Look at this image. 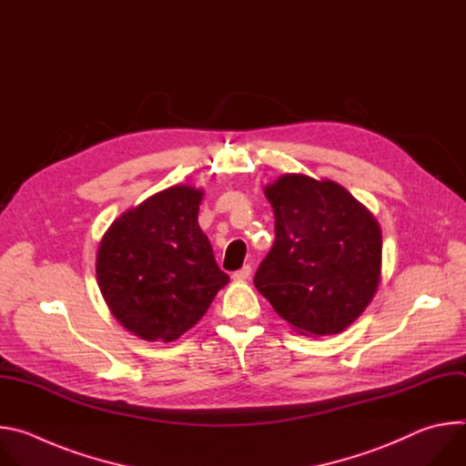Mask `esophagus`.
Returning <instances> with one entry per match:
<instances>
[{
  "instance_id": "34e87169",
  "label": "esophagus",
  "mask_w": 466,
  "mask_h": 466,
  "mask_svg": "<svg viewBox=\"0 0 466 466\" xmlns=\"http://www.w3.org/2000/svg\"><path fill=\"white\" fill-rule=\"evenodd\" d=\"M250 273H252V268H250V265H243L241 269H238V271L232 275V279L241 282V280H247V279L250 277Z\"/></svg>"
}]
</instances>
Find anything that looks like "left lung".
Returning a JSON list of instances; mask_svg holds the SVG:
<instances>
[{
    "instance_id": "obj_1",
    "label": "left lung",
    "mask_w": 466,
    "mask_h": 466,
    "mask_svg": "<svg viewBox=\"0 0 466 466\" xmlns=\"http://www.w3.org/2000/svg\"><path fill=\"white\" fill-rule=\"evenodd\" d=\"M275 245L256 289L302 336H334L370 304L381 273V230L339 184L282 175L265 186Z\"/></svg>"
}]
</instances>
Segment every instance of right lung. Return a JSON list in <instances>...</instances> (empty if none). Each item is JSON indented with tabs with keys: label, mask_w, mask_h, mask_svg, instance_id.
<instances>
[{
	"label": "right lung",
	"mask_w": 466,
	"mask_h": 466,
	"mask_svg": "<svg viewBox=\"0 0 466 466\" xmlns=\"http://www.w3.org/2000/svg\"><path fill=\"white\" fill-rule=\"evenodd\" d=\"M203 191L171 186L121 214L97 248V286L112 315L146 341H175L210 308L228 275L198 227Z\"/></svg>",
	"instance_id": "add662e5"
}]
</instances>
